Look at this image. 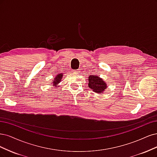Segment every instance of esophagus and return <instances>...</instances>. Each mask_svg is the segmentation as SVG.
<instances>
[{"instance_id": "1", "label": "esophagus", "mask_w": 157, "mask_h": 157, "mask_svg": "<svg viewBox=\"0 0 157 157\" xmlns=\"http://www.w3.org/2000/svg\"><path fill=\"white\" fill-rule=\"evenodd\" d=\"M79 72H80L79 69H78V70H73V72H74V74H77L79 73Z\"/></svg>"}]
</instances>
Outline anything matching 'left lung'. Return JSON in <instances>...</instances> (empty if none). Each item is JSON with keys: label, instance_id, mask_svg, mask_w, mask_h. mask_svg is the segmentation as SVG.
<instances>
[{"label": "left lung", "instance_id": "1", "mask_svg": "<svg viewBox=\"0 0 157 157\" xmlns=\"http://www.w3.org/2000/svg\"><path fill=\"white\" fill-rule=\"evenodd\" d=\"M89 87L96 93H104L107 88V85L99 75H90L89 77Z\"/></svg>", "mask_w": 157, "mask_h": 157}]
</instances>
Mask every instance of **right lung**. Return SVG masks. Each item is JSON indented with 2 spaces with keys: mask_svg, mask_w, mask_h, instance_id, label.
<instances>
[{
  "mask_svg": "<svg viewBox=\"0 0 157 157\" xmlns=\"http://www.w3.org/2000/svg\"><path fill=\"white\" fill-rule=\"evenodd\" d=\"M63 74L62 73H60L59 74H57V76H55V78H54L53 82V85L57 86V85L59 83H60V82H61V78H63Z\"/></svg>",
  "mask_w": 157,
  "mask_h": 157,
  "instance_id": "right-lung-1",
  "label": "right lung"
}]
</instances>
